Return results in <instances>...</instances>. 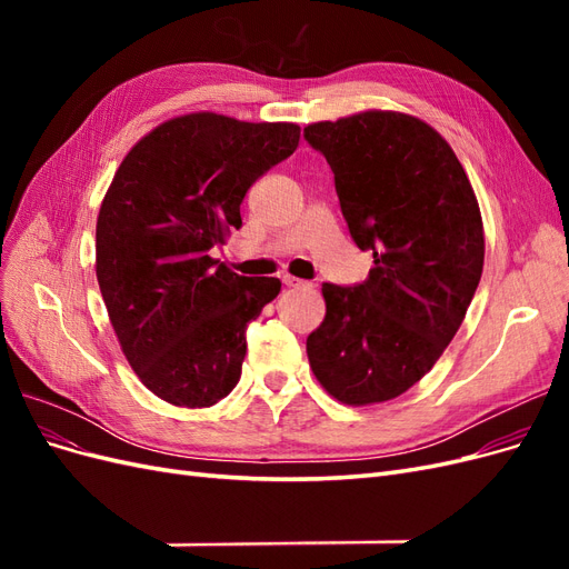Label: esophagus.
<instances>
[{"mask_svg": "<svg viewBox=\"0 0 569 569\" xmlns=\"http://www.w3.org/2000/svg\"><path fill=\"white\" fill-rule=\"evenodd\" d=\"M282 282H284V287H291V289L308 287V282H306V280H299V278H295V274H284Z\"/></svg>", "mask_w": 569, "mask_h": 569, "instance_id": "1", "label": "esophagus"}]
</instances>
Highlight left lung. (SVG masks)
Masks as SVG:
<instances>
[{
	"instance_id": "8db88e82",
	"label": "left lung",
	"mask_w": 569,
	"mask_h": 569,
	"mask_svg": "<svg viewBox=\"0 0 569 569\" xmlns=\"http://www.w3.org/2000/svg\"><path fill=\"white\" fill-rule=\"evenodd\" d=\"M335 173L360 251L358 287L325 282V320L306 339L322 389L347 406L391 401L456 337L485 268V226L468 173L425 120L368 109L303 128Z\"/></svg>"
}]
</instances>
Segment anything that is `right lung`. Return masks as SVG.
Segmentation results:
<instances>
[{
	"mask_svg": "<svg viewBox=\"0 0 569 569\" xmlns=\"http://www.w3.org/2000/svg\"><path fill=\"white\" fill-rule=\"evenodd\" d=\"M297 123L170 118L118 166L97 218V280L130 368L159 399L209 408L237 387L244 330L280 295L211 256L249 187L299 147Z\"/></svg>",
	"mask_w": 569,
	"mask_h": 569,
	"instance_id": "right-lung-1",
	"label": "right lung"
}]
</instances>
